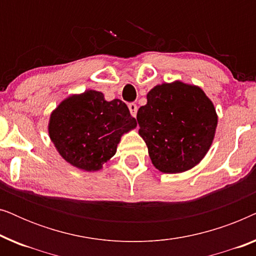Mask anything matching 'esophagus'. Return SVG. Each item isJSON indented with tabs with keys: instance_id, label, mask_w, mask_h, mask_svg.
I'll use <instances>...</instances> for the list:
<instances>
[{
	"instance_id": "1",
	"label": "esophagus",
	"mask_w": 256,
	"mask_h": 256,
	"mask_svg": "<svg viewBox=\"0 0 256 256\" xmlns=\"http://www.w3.org/2000/svg\"><path fill=\"white\" fill-rule=\"evenodd\" d=\"M128 108L129 110H130V114L132 116L136 118V113H138V106H136V104H129Z\"/></svg>"
}]
</instances>
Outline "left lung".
Segmentation results:
<instances>
[{
	"instance_id": "left-lung-1",
	"label": "left lung",
	"mask_w": 256,
	"mask_h": 256,
	"mask_svg": "<svg viewBox=\"0 0 256 256\" xmlns=\"http://www.w3.org/2000/svg\"><path fill=\"white\" fill-rule=\"evenodd\" d=\"M136 118L154 166L164 174L197 166L208 152L218 124L204 90L182 82L154 87Z\"/></svg>"
}]
</instances>
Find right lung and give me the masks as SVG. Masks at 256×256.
<instances>
[{
	"mask_svg": "<svg viewBox=\"0 0 256 256\" xmlns=\"http://www.w3.org/2000/svg\"><path fill=\"white\" fill-rule=\"evenodd\" d=\"M124 101H106L88 90L68 96L51 113L48 135L66 162L84 171H96L116 152L121 136L136 127Z\"/></svg>",
	"mask_w": 256,
	"mask_h": 256,
	"instance_id": "1",
	"label": "right lung"
}]
</instances>
